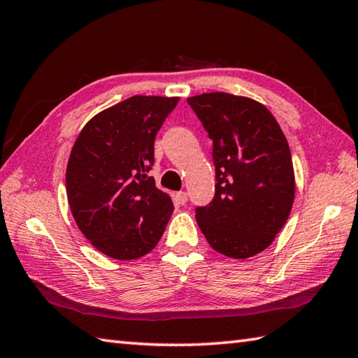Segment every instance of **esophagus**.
<instances>
[{
    "instance_id": "1",
    "label": "esophagus",
    "mask_w": 358,
    "mask_h": 358,
    "mask_svg": "<svg viewBox=\"0 0 358 358\" xmlns=\"http://www.w3.org/2000/svg\"><path fill=\"white\" fill-rule=\"evenodd\" d=\"M175 199H177V201H178L180 204H185V203L187 201V194L183 192V191L177 192V194H175Z\"/></svg>"
}]
</instances>
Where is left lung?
Here are the masks:
<instances>
[{
	"instance_id": "8db88e82",
	"label": "left lung",
	"mask_w": 358,
	"mask_h": 358,
	"mask_svg": "<svg viewBox=\"0 0 358 358\" xmlns=\"http://www.w3.org/2000/svg\"><path fill=\"white\" fill-rule=\"evenodd\" d=\"M212 140L215 196L195 218L212 249L249 258L272 245L291 214L295 173L277 120L249 96L210 92L189 96Z\"/></svg>"
}]
</instances>
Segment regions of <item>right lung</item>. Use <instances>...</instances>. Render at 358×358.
Here are the masks:
<instances>
[{"label":"right lung","mask_w":358,"mask_h":358,"mask_svg":"<svg viewBox=\"0 0 358 358\" xmlns=\"http://www.w3.org/2000/svg\"><path fill=\"white\" fill-rule=\"evenodd\" d=\"M178 96L134 95L98 112L73 143L66 191L75 223L100 252L135 260L157 246L173 212L148 172Z\"/></svg>","instance_id":"obj_1"}]
</instances>
